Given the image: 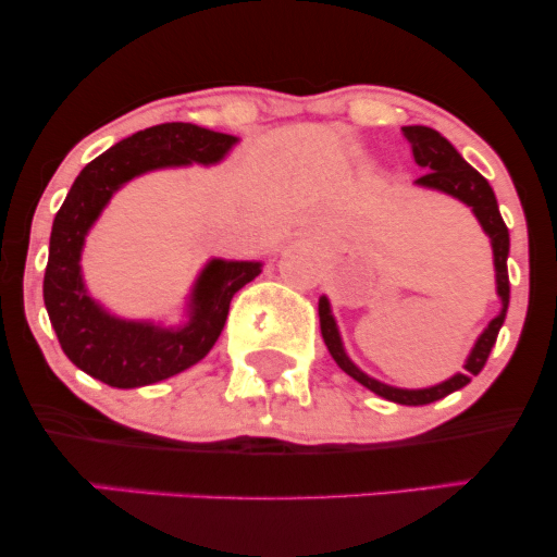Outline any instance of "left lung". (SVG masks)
I'll list each match as a JSON object with an SVG mask.
<instances>
[{"instance_id": "left-lung-1", "label": "left lung", "mask_w": 557, "mask_h": 557, "mask_svg": "<svg viewBox=\"0 0 557 557\" xmlns=\"http://www.w3.org/2000/svg\"><path fill=\"white\" fill-rule=\"evenodd\" d=\"M403 138L411 144V154L417 159L419 168H424L426 172L421 177H417L419 185H426V188L443 190V194L456 196L458 201L469 203L474 209L476 220L482 222L484 233L490 235L492 240V253H495V272H497V293H500L503 300V311L490 322V327L482 332L474 350H471L469 361H466V372L450 376V380L443 382V385H434L426 389H400V387H389L382 385V382L372 380L356 369L354 363L348 361L345 356L341 335H337L335 319L330 314V304L327 298H319V327H322V337L324 345L330 348L332 359L337 361V367L343 369L345 374L354 376L356 382H361L363 387H369L372 393L382 395V398L393 400V403H403V406H426V403H434L445 395L456 393V389L466 387L471 382V376H476L484 369V363L490 359L492 345L497 341V332H500L503 322H505V311H508V300H510V283H508V248H510V238H508V227H505L500 209H497V198L492 194L490 183L484 181L479 172L466 164V159L458 154L456 149L450 146V140L440 136L437 131L424 125H408L403 127Z\"/></svg>"}]
</instances>
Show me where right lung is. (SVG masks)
<instances>
[{
    "label": "right lung",
    "mask_w": 557,
    "mask_h": 557,
    "mask_svg": "<svg viewBox=\"0 0 557 557\" xmlns=\"http://www.w3.org/2000/svg\"><path fill=\"white\" fill-rule=\"evenodd\" d=\"M235 140L190 123H162L114 144L75 177L54 216L44 304L65 356L94 380L110 387H144L194 367L225 327L230 300L261 272L259 261H209L194 287L190 322L183 330L114 319L88 298L81 280L83 238L120 185L172 164L220 162Z\"/></svg>",
    "instance_id": "add662e5"
}]
</instances>
